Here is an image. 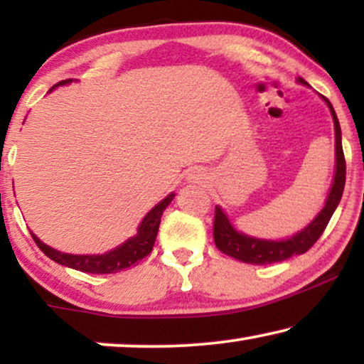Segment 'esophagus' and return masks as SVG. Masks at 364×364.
<instances>
[{"label": "esophagus", "instance_id": "34e87169", "mask_svg": "<svg viewBox=\"0 0 364 364\" xmlns=\"http://www.w3.org/2000/svg\"><path fill=\"white\" fill-rule=\"evenodd\" d=\"M207 181H208V177H207V173L203 172V171H200V168H196V171H191L188 172V176H187V182L188 183H207Z\"/></svg>", "mask_w": 364, "mask_h": 364}]
</instances>
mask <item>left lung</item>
<instances>
[{
    "instance_id": "obj_1",
    "label": "left lung",
    "mask_w": 364,
    "mask_h": 364,
    "mask_svg": "<svg viewBox=\"0 0 364 364\" xmlns=\"http://www.w3.org/2000/svg\"><path fill=\"white\" fill-rule=\"evenodd\" d=\"M296 82L301 86H308V82L303 77H296ZM323 101L330 109L333 124H335V173H333V181L330 192L325 200V205L313 220L293 233L291 237L278 238V240H268V238H258L253 235H247L238 230L233 225V222L228 217V213L223 210L220 205L215 207V222H213V238H215V245L218 250L225 255L237 258L243 263H252V265H267V263L283 262L293 255H301L308 248H311L320 235L325 230L328 222L336 210L338 203L341 200L343 188H345L346 178V164L345 154H343L341 146V127L338 121L335 109L331 102L325 96H321Z\"/></svg>"
}]
</instances>
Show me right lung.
<instances>
[{
	"label": "right lung",
	"instance_id": "add662e5",
	"mask_svg": "<svg viewBox=\"0 0 364 364\" xmlns=\"http://www.w3.org/2000/svg\"><path fill=\"white\" fill-rule=\"evenodd\" d=\"M73 79L63 81L49 89L48 92H53L54 89L59 86H66L71 84ZM176 193L171 192L167 197H164L157 205H154L146 215H144L142 222L139 223L137 233L134 237H129L126 242H122L121 245H117L112 250L96 253V255H74V253L59 252L56 248L49 247L39 238L36 233L31 232V237L36 242V245L44 252V255L51 258L53 262L59 263V265L74 268V270L86 272V273H116L124 268H129L136 265L139 260H142L144 257H147L152 252L154 242H156L159 225H161V217L164 210H166L168 203L173 200Z\"/></svg>",
	"mask_w": 364,
	"mask_h": 364
}]
</instances>
